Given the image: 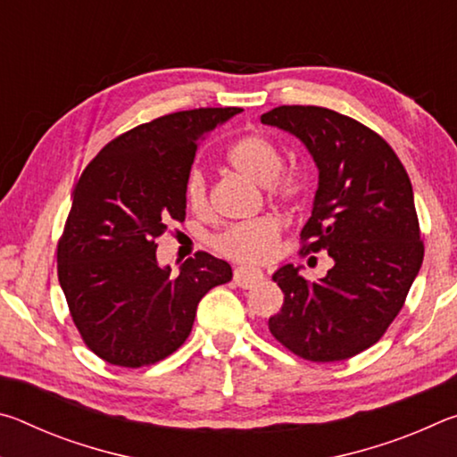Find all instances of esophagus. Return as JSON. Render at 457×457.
Here are the masks:
<instances>
[{"mask_svg":"<svg viewBox=\"0 0 457 457\" xmlns=\"http://www.w3.org/2000/svg\"><path fill=\"white\" fill-rule=\"evenodd\" d=\"M262 280H264V272H262V270L247 266H239L234 270V282L239 288H253V286L260 284Z\"/></svg>","mask_w":457,"mask_h":457,"instance_id":"1","label":"esophagus"}]
</instances>
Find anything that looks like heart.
<instances>
[{"mask_svg": "<svg viewBox=\"0 0 457 457\" xmlns=\"http://www.w3.org/2000/svg\"><path fill=\"white\" fill-rule=\"evenodd\" d=\"M228 163L245 179L262 183L270 199L278 204L292 205L304 195L306 179L298 169L282 167V153L260 133L239 137L229 146ZM185 199L195 213L210 212V185L201 169H191L185 179ZM282 234V221L276 215H260L250 221L236 223L215 236V250L226 258L245 262V264H262L272 258L278 237Z\"/></svg>", "mask_w": 457, "mask_h": 457, "instance_id": "heart-1", "label": "heart"}]
</instances>
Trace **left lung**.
<instances>
[{"instance_id":"obj_1","label":"left lung","mask_w":457,"mask_h":457,"mask_svg":"<svg viewBox=\"0 0 457 457\" xmlns=\"http://www.w3.org/2000/svg\"><path fill=\"white\" fill-rule=\"evenodd\" d=\"M264 125L298 137L319 167L300 252H328L335 266L308 282L292 264L272 280L284 292L268 320L300 359L335 362L367 351L405 304L423 262L413 189L395 151L373 129L322 106H278Z\"/></svg>"}]
</instances>
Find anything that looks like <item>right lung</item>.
Returning a JSON list of instances; mask_svg holds the SVG:
<instances>
[{"mask_svg":"<svg viewBox=\"0 0 457 457\" xmlns=\"http://www.w3.org/2000/svg\"><path fill=\"white\" fill-rule=\"evenodd\" d=\"M242 108H193L112 138L84 169L58 239V280L84 345L117 367H149L187 340L199 300L231 280L197 252L179 274L159 268L157 239L185 220L197 146Z\"/></svg>","mask_w":457,"mask_h":457,"instance_id":"right-lung-1","label":"right lung"}]
</instances>
